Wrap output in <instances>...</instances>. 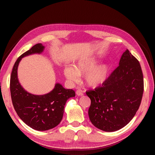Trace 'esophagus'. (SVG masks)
<instances>
[{
	"label": "esophagus",
	"mask_w": 155,
	"mask_h": 155,
	"mask_svg": "<svg viewBox=\"0 0 155 155\" xmlns=\"http://www.w3.org/2000/svg\"><path fill=\"white\" fill-rule=\"evenodd\" d=\"M76 94H77V96H80L83 95V93L82 90H80V89H78V90H77V91H76Z\"/></svg>",
	"instance_id": "1"
}]
</instances>
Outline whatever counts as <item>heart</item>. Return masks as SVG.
I'll list each match as a JSON object with an SVG mask.
<instances>
[{
  "instance_id": "obj_1",
  "label": "heart",
  "mask_w": 155,
  "mask_h": 155,
  "mask_svg": "<svg viewBox=\"0 0 155 155\" xmlns=\"http://www.w3.org/2000/svg\"><path fill=\"white\" fill-rule=\"evenodd\" d=\"M100 59L96 57H87L78 59L74 67L64 68V74L70 83H77L80 76L84 77V82L88 87L96 88L106 82L111 74V67L108 63L96 64Z\"/></svg>"
}]
</instances>
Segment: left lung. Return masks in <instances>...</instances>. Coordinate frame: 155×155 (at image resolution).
Masks as SVG:
<instances>
[{
  "label": "left lung",
  "mask_w": 155,
  "mask_h": 155,
  "mask_svg": "<svg viewBox=\"0 0 155 155\" xmlns=\"http://www.w3.org/2000/svg\"><path fill=\"white\" fill-rule=\"evenodd\" d=\"M143 92L140 62L128 50L122 54L119 66L102 86L86 91L91 100L88 114L96 128L107 132L121 129L135 116Z\"/></svg>",
  "instance_id": "8db88e82"
}]
</instances>
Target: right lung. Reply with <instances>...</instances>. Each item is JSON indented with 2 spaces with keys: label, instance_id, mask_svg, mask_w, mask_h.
<instances>
[{
  "label": "right lung",
  "instance_id": "add662e5",
  "mask_svg": "<svg viewBox=\"0 0 155 155\" xmlns=\"http://www.w3.org/2000/svg\"><path fill=\"white\" fill-rule=\"evenodd\" d=\"M44 46L37 44L18 57L13 67L10 78V91L13 105L20 118L37 130H47L57 127L61 121L67 100L75 96V91L66 90L57 83L51 92L33 95L24 90L18 79V66L22 57L41 53Z\"/></svg>",
  "mask_w": 155,
  "mask_h": 155
}]
</instances>
